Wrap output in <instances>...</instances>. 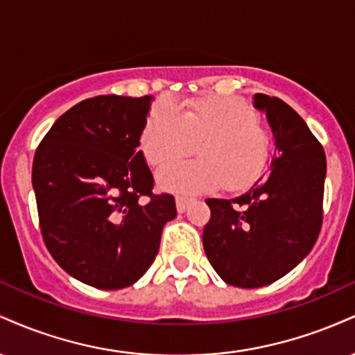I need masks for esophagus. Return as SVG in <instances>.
Returning <instances> with one entry per match:
<instances>
[{
	"mask_svg": "<svg viewBox=\"0 0 355 355\" xmlns=\"http://www.w3.org/2000/svg\"><path fill=\"white\" fill-rule=\"evenodd\" d=\"M175 200H177V210L180 211V214H183V211L189 209V203L191 202V198L185 197V195H177Z\"/></svg>",
	"mask_w": 355,
	"mask_h": 355,
	"instance_id": "34e87169",
	"label": "esophagus"
}]
</instances>
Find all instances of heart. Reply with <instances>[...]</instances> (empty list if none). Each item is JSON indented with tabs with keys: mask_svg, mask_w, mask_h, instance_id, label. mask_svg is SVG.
<instances>
[{
	"mask_svg": "<svg viewBox=\"0 0 355 355\" xmlns=\"http://www.w3.org/2000/svg\"><path fill=\"white\" fill-rule=\"evenodd\" d=\"M248 105L229 96H203L183 108L155 105L141 130L140 148L155 168L177 164L193 152L200 160L170 166L158 180L170 190L200 191L223 183L245 190L270 160V135Z\"/></svg>",
	"mask_w": 355,
	"mask_h": 355,
	"instance_id": "obj_1",
	"label": "heart"
}]
</instances>
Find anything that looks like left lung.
I'll return each mask as SVG.
<instances>
[{"mask_svg": "<svg viewBox=\"0 0 355 355\" xmlns=\"http://www.w3.org/2000/svg\"><path fill=\"white\" fill-rule=\"evenodd\" d=\"M275 137L270 173L237 198H207L203 248L227 284L263 287L307 257L320 234L327 162L305 121L277 96L257 93Z\"/></svg>", "mask_w": 355, "mask_h": 355, "instance_id": "obj_1", "label": "left lung"}]
</instances>
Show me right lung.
<instances>
[{"label":"right lung","mask_w":355,"mask_h":355,"mask_svg":"<svg viewBox=\"0 0 355 355\" xmlns=\"http://www.w3.org/2000/svg\"><path fill=\"white\" fill-rule=\"evenodd\" d=\"M152 96L100 95L53 123L35 152L40 229L56 263L103 291L135 284L177 217L173 195L153 193L138 150Z\"/></svg>","instance_id":"right-lung-1"}]
</instances>
